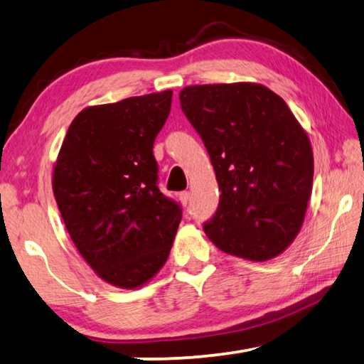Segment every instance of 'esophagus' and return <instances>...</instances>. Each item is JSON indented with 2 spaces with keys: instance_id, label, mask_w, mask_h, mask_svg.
<instances>
[{
  "instance_id": "esophagus-1",
  "label": "esophagus",
  "mask_w": 364,
  "mask_h": 364,
  "mask_svg": "<svg viewBox=\"0 0 364 364\" xmlns=\"http://www.w3.org/2000/svg\"><path fill=\"white\" fill-rule=\"evenodd\" d=\"M180 200L183 205H188L189 200H191V193L189 191H183V193H180Z\"/></svg>"
}]
</instances>
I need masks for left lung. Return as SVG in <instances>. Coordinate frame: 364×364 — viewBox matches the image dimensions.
<instances>
[{"label": "left lung", "mask_w": 364, "mask_h": 364, "mask_svg": "<svg viewBox=\"0 0 364 364\" xmlns=\"http://www.w3.org/2000/svg\"><path fill=\"white\" fill-rule=\"evenodd\" d=\"M184 115L200 134L220 186L204 225L225 254L267 262L297 237L313 186L306 132L281 96L260 83L186 86Z\"/></svg>", "instance_id": "8db88e82"}]
</instances>
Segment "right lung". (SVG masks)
<instances>
[{"mask_svg":"<svg viewBox=\"0 0 364 364\" xmlns=\"http://www.w3.org/2000/svg\"><path fill=\"white\" fill-rule=\"evenodd\" d=\"M171 95L83 109L54 164L53 191L70 239L102 281L136 289L167 262L181 208L157 186L152 147Z\"/></svg>","mask_w":364,"mask_h":364,"instance_id":"add662e5","label":"right lung"}]
</instances>
